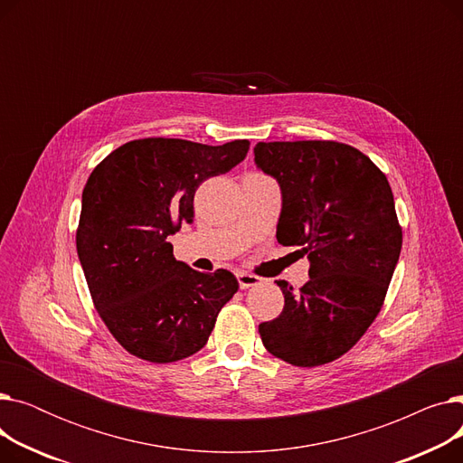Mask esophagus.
Masks as SVG:
<instances>
[{
    "mask_svg": "<svg viewBox=\"0 0 463 463\" xmlns=\"http://www.w3.org/2000/svg\"><path fill=\"white\" fill-rule=\"evenodd\" d=\"M236 278H238L240 288H250V287L260 285V278H259V276H253V274H248V272H238Z\"/></svg>",
    "mask_w": 463,
    "mask_h": 463,
    "instance_id": "esophagus-1",
    "label": "esophagus"
}]
</instances>
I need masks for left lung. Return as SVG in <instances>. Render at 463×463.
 <instances>
[{"label": "left lung", "mask_w": 463, "mask_h": 463, "mask_svg": "<svg viewBox=\"0 0 463 463\" xmlns=\"http://www.w3.org/2000/svg\"><path fill=\"white\" fill-rule=\"evenodd\" d=\"M253 154L281 187L278 241L309 259L300 290L278 281L283 311L259 334L269 353L293 366H323L345 354L383 307L402 251L394 194L349 144L259 142Z\"/></svg>", "instance_id": "8db88e82"}]
</instances>
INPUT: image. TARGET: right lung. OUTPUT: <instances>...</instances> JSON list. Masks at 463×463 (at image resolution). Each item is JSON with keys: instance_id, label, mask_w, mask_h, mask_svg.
Returning <instances> with one entry per match:
<instances>
[{"instance_id": "right-lung-1", "label": "right lung", "mask_w": 463, "mask_h": 463, "mask_svg": "<svg viewBox=\"0 0 463 463\" xmlns=\"http://www.w3.org/2000/svg\"><path fill=\"white\" fill-rule=\"evenodd\" d=\"M248 150L250 140L138 138L93 168L77 251L93 306L128 353L168 364L206 345L238 281L229 270L204 274L176 260L168 236L193 222L197 187L229 173Z\"/></svg>"}]
</instances>
